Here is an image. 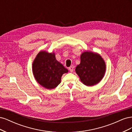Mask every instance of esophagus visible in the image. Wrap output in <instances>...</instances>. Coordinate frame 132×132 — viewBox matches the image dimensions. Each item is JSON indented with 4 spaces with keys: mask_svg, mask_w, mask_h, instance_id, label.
Masks as SVG:
<instances>
[{
    "mask_svg": "<svg viewBox=\"0 0 132 132\" xmlns=\"http://www.w3.org/2000/svg\"><path fill=\"white\" fill-rule=\"evenodd\" d=\"M69 69L70 72H71V73L73 72V70H74V66H73V65H71V67H70Z\"/></svg>",
    "mask_w": 132,
    "mask_h": 132,
    "instance_id": "esophagus-1",
    "label": "esophagus"
}]
</instances>
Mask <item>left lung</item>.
<instances>
[{"label":"left lung","instance_id":"left-lung-1","mask_svg":"<svg viewBox=\"0 0 132 132\" xmlns=\"http://www.w3.org/2000/svg\"><path fill=\"white\" fill-rule=\"evenodd\" d=\"M80 61V64L76 67L75 71L81 81L86 86L97 84L105 73L104 60L97 53L86 51L81 54Z\"/></svg>","mask_w":132,"mask_h":132}]
</instances>
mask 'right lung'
<instances>
[{
	"mask_svg": "<svg viewBox=\"0 0 132 132\" xmlns=\"http://www.w3.org/2000/svg\"><path fill=\"white\" fill-rule=\"evenodd\" d=\"M32 71L37 81L47 89L56 87L61 81L63 74L68 70L57 61L54 53L41 51L32 64Z\"/></svg>",
	"mask_w": 132,
	"mask_h": 132,
	"instance_id": "right-lung-1",
	"label": "right lung"
}]
</instances>
